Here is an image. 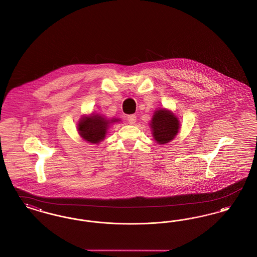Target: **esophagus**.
Wrapping results in <instances>:
<instances>
[{"mask_svg": "<svg viewBox=\"0 0 257 257\" xmlns=\"http://www.w3.org/2000/svg\"><path fill=\"white\" fill-rule=\"evenodd\" d=\"M127 120H128V122L133 125L137 121V116L135 114H131V115L127 116Z\"/></svg>", "mask_w": 257, "mask_h": 257, "instance_id": "obj_1", "label": "esophagus"}]
</instances>
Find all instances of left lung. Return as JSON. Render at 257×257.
<instances>
[{"instance_id":"left-lung-1","label":"left lung","mask_w":257,"mask_h":257,"mask_svg":"<svg viewBox=\"0 0 257 257\" xmlns=\"http://www.w3.org/2000/svg\"><path fill=\"white\" fill-rule=\"evenodd\" d=\"M149 125L152 137L158 145H166L174 140L181 126L178 117L165 108L155 110Z\"/></svg>"}]
</instances>
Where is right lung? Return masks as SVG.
<instances>
[{
    "label": "right lung",
    "instance_id": "1",
    "mask_svg": "<svg viewBox=\"0 0 257 257\" xmlns=\"http://www.w3.org/2000/svg\"><path fill=\"white\" fill-rule=\"evenodd\" d=\"M119 118H106L100 113L92 112L83 115L77 124L80 137L88 144H100L106 138L112 123L119 122Z\"/></svg>",
    "mask_w": 257,
    "mask_h": 257
}]
</instances>
